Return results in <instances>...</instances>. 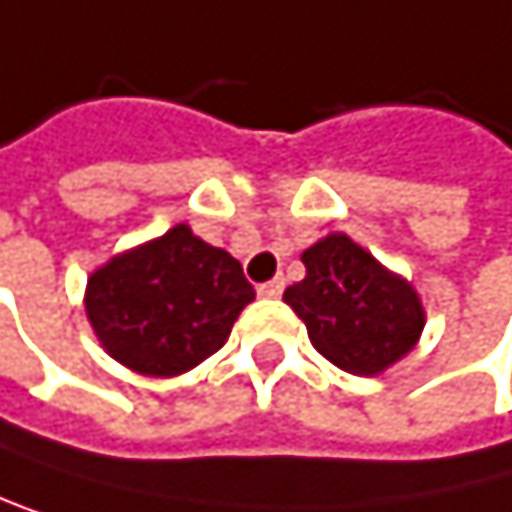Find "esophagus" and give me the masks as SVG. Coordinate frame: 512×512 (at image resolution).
<instances>
[{
	"label": "esophagus",
	"mask_w": 512,
	"mask_h": 512,
	"mask_svg": "<svg viewBox=\"0 0 512 512\" xmlns=\"http://www.w3.org/2000/svg\"><path fill=\"white\" fill-rule=\"evenodd\" d=\"M282 288H285V282H282V279H273V282H264V285L258 288V294H261V298H279Z\"/></svg>",
	"instance_id": "1"
}]
</instances>
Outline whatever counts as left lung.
I'll use <instances>...</instances> for the list:
<instances>
[{"mask_svg": "<svg viewBox=\"0 0 512 512\" xmlns=\"http://www.w3.org/2000/svg\"><path fill=\"white\" fill-rule=\"evenodd\" d=\"M301 261L307 276L288 285L282 298L328 362L350 375H378L418 344L424 328L418 291L350 236H325Z\"/></svg>", "mask_w": 512, "mask_h": 512, "instance_id": "8db88e82", "label": "left lung"}]
</instances>
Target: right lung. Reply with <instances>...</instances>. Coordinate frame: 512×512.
<instances>
[{"instance_id":"obj_1","label":"right lung","mask_w":512,"mask_h":512,"mask_svg":"<svg viewBox=\"0 0 512 512\" xmlns=\"http://www.w3.org/2000/svg\"><path fill=\"white\" fill-rule=\"evenodd\" d=\"M254 288L242 264L178 224L88 279L85 313L107 353L171 378L218 353Z\"/></svg>"}]
</instances>
